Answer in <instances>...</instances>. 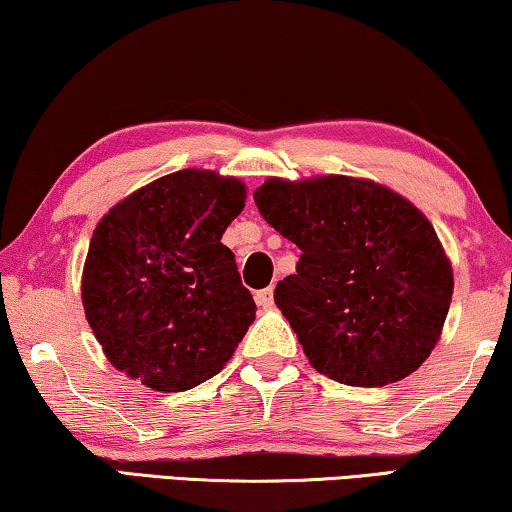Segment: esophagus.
I'll return each instance as SVG.
<instances>
[{
  "mask_svg": "<svg viewBox=\"0 0 512 512\" xmlns=\"http://www.w3.org/2000/svg\"><path fill=\"white\" fill-rule=\"evenodd\" d=\"M274 302V291L272 288H263V291L256 293V305L263 307V309H270Z\"/></svg>",
  "mask_w": 512,
  "mask_h": 512,
  "instance_id": "1",
  "label": "esophagus"
}]
</instances>
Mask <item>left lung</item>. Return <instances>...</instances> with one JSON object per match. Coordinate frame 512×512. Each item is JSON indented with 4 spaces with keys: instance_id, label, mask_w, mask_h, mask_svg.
<instances>
[{
    "instance_id": "8db88e82",
    "label": "left lung",
    "mask_w": 512,
    "mask_h": 512,
    "mask_svg": "<svg viewBox=\"0 0 512 512\" xmlns=\"http://www.w3.org/2000/svg\"><path fill=\"white\" fill-rule=\"evenodd\" d=\"M263 219L302 251L274 302L307 360L332 381L379 388L406 376L439 342L453 265L409 198L367 177H268Z\"/></svg>"
}]
</instances>
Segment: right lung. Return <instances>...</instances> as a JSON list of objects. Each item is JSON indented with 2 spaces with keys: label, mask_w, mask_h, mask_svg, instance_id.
I'll list each match as a JSON object with an SVG mask.
<instances>
[{
  "label": "right lung",
  "mask_w": 512,
  "mask_h": 512,
  "mask_svg": "<svg viewBox=\"0 0 512 512\" xmlns=\"http://www.w3.org/2000/svg\"><path fill=\"white\" fill-rule=\"evenodd\" d=\"M247 201L238 177L184 168L110 207L94 228L85 318L115 369L157 392L212 379L256 318L221 242Z\"/></svg>",
  "instance_id": "obj_1"
}]
</instances>
